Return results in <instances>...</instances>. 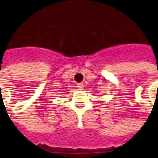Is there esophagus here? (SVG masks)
<instances>
[{
	"instance_id": "esophagus-1",
	"label": "esophagus",
	"mask_w": 158,
	"mask_h": 158,
	"mask_svg": "<svg viewBox=\"0 0 158 158\" xmlns=\"http://www.w3.org/2000/svg\"><path fill=\"white\" fill-rule=\"evenodd\" d=\"M77 87H78V89H84V85H83L82 83H79L77 85Z\"/></svg>"
}]
</instances>
